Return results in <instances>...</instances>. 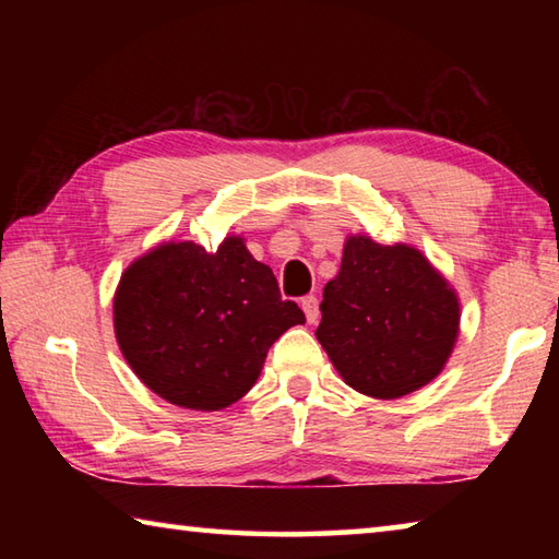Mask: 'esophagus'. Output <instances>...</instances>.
Masks as SVG:
<instances>
[{"mask_svg":"<svg viewBox=\"0 0 559 559\" xmlns=\"http://www.w3.org/2000/svg\"><path fill=\"white\" fill-rule=\"evenodd\" d=\"M300 308H302V313H306L308 323H316L318 316H320L318 298H316V296H302V298H300Z\"/></svg>","mask_w":559,"mask_h":559,"instance_id":"1","label":"esophagus"}]
</instances>
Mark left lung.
Returning a JSON list of instances; mask_svg holds the SVG:
<instances>
[{
    "mask_svg": "<svg viewBox=\"0 0 559 559\" xmlns=\"http://www.w3.org/2000/svg\"><path fill=\"white\" fill-rule=\"evenodd\" d=\"M316 330L359 394L396 400L437 377L459 337V298L421 251L349 236Z\"/></svg>",
    "mask_w": 559,
    "mask_h": 559,
    "instance_id": "8db88e82",
    "label": "left lung"
}]
</instances>
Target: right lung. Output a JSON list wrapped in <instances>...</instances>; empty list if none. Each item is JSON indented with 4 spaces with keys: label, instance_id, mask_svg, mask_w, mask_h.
Returning <instances> with one entry per match:
<instances>
[{
    "label": "right lung",
    "instance_id": "add662e5",
    "mask_svg": "<svg viewBox=\"0 0 559 559\" xmlns=\"http://www.w3.org/2000/svg\"><path fill=\"white\" fill-rule=\"evenodd\" d=\"M116 337L143 384L185 409H224L257 384L269 347L306 316L241 236L216 251L167 241L132 261L112 300Z\"/></svg>",
    "mask_w": 559,
    "mask_h": 559
}]
</instances>
